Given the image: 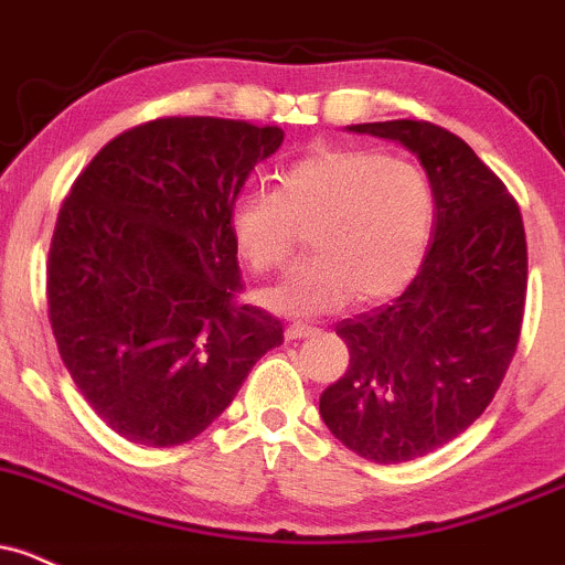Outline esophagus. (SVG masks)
Listing matches in <instances>:
<instances>
[{
    "mask_svg": "<svg viewBox=\"0 0 565 565\" xmlns=\"http://www.w3.org/2000/svg\"><path fill=\"white\" fill-rule=\"evenodd\" d=\"M315 333H317V328H311V324H303V322L287 324V339H289V341L309 339V335H315Z\"/></svg>",
    "mask_w": 565,
    "mask_h": 565,
    "instance_id": "obj_1",
    "label": "esophagus"
}]
</instances>
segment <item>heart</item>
I'll return each mask as SVG.
<instances>
[{"mask_svg":"<svg viewBox=\"0 0 565 565\" xmlns=\"http://www.w3.org/2000/svg\"><path fill=\"white\" fill-rule=\"evenodd\" d=\"M431 221L426 174L407 158L366 147H319L278 174L276 191L246 188L230 207L232 241L256 273L287 265L298 226H309L315 256L259 295L284 317L398 292L424 259Z\"/></svg>","mask_w":565,"mask_h":565,"instance_id":"heart-1","label":"heart"}]
</instances>
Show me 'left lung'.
<instances>
[{"label":"left lung","instance_id":"left-lung-1","mask_svg":"<svg viewBox=\"0 0 565 565\" xmlns=\"http://www.w3.org/2000/svg\"><path fill=\"white\" fill-rule=\"evenodd\" d=\"M350 130L413 150L437 210L409 287L393 303L339 322L350 369L319 396L335 440L396 465L461 435L503 383L525 315V226L503 180L451 130L426 119Z\"/></svg>","mask_w":565,"mask_h":565}]
</instances>
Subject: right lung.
<instances>
[{"mask_svg": "<svg viewBox=\"0 0 565 565\" xmlns=\"http://www.w3.org/2000/svg\"><path fill=\"white\" fill-rule=\"evenodd\" d=\"M278 125L161 117L111 139L73 182L45 265L49 322L108 429L172 448L202 435L284 324L241 306L230 207L281 147Z\"/></svg>", "mask_w": 565, "mask_h": 565, "instance_id": "add662e5", "label": "right lung"}]
</instances>
